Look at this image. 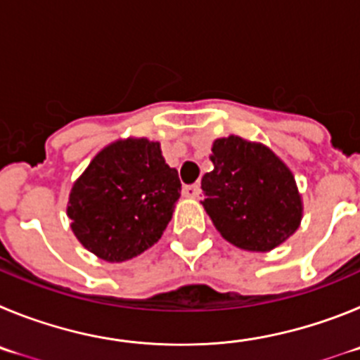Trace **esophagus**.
<instances>
[{
    "mask_svg": "<svg viewBox=\"0 0 360 360\" xmlns=\"http://www.w3.org/2000/svg\"><path fill=\"white\" fill-rule=\"evenodd\" d=\"M199 192H200V186L197 183L186 184V186L183 188V195L190 197V199H195V197H199Z\"/></svg>",
    "mask_w": 360,
    "mask_h": 360,
    "instance_id": "34e87169",
    "label": "esophagus"
}]
</instances>
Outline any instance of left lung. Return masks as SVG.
I'll use <instances>...</instances> for the list:
<instances>
[{
  "mask_svg": "<svg viewBox=\"0 0 360 360\" xmlns=\"http://www.w3.org/2000/svg\"><path fill=\"white\" fill-rule=\"evenodd\" d=\"M213 170L200 200L226 240L245 251H271L297 228L303 202L289 167L269 147L228 136L213 141Z\"/></svg>",
  "mask_w": 360,
  "mask_h": 360,
  "instance_id": "left-lung-1",
  "label": "left lung"
}]
</instances>
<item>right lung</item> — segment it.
Segmentation results:
<instances>
[{"label":"right lung","mask_w":360,"mask_h":360,"mask_svg":"<svg viewBox=\"0 0 360 360\" xmlns=\"http://www.w3.org/2000/svg\"><path fill=\"white\" fill-rule=\"evenodd\" d=\"M179 192L177 170L165 163L158 141L118 140L93 158L71 188V229L102 260H131L160 240Z\"/></svg>","instance_id":"right-lung-1"}]
</instances>
